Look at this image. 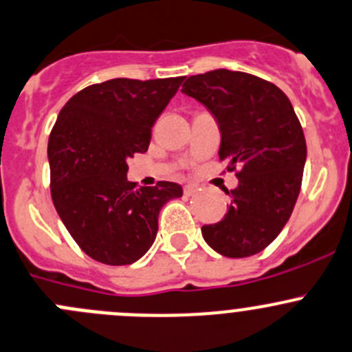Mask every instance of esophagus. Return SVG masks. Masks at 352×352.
<instances>
[{
    "label": "esophagus",
    "instance_id": "1",
    "mask_svg": "<svg viewBox=\"0 0 352 352\" xmlns=\"http://www.w3.org/2000/svg\"><path fill=\"white\" fill-rule=\"evenodd\" d=\"M200 190V188L197 186V184H186V186H184V195H186V197H193L195 193H197V191Z\"/></svg>",
    "mask_w": 352,
    "mask_h": 352
}]
</instances>
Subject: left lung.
<instances>
[{
  "label": "left lung",
  "mask_w": 352,
  "mask_h": 352,
  "mask_svg": "<svg viewBox=\"0 0 352 352\" xmlns=\"http://www.w3.org/2000/svg\"><path fill=\"white\" fill-rule=\"evenodd\" d=\"M181 92L210 111L219 159L228 171L239 168L228 214L201 228L204 239L229 258L260 253L289 221L301 190L306 140L293 104L274 83L231 69L188 76Z\"/></svg>",
  "instance_id": "left-lung-1"
}]
</instances>
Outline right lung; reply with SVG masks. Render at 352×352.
<instances>
[{
  "instance_id": "obj_1",
  "label": "right lung",
  "mask_w": 352,
  "mask_h": 352,
  "mask_svg": "<svg viewBox=\"0 0 352 352\" xmlns=\"http://www.w3.org/2000/svg\"><path fill=\"white\" fill-rule=\"evenodd\" d=\"M184 76L113 78L76 92L59 111L47 144L51 197L76 245L106 265H130L148 252L162 205L179 184L137 186L126 161L147 152L155 120Z\"/></svg>"
}]
</instances>
